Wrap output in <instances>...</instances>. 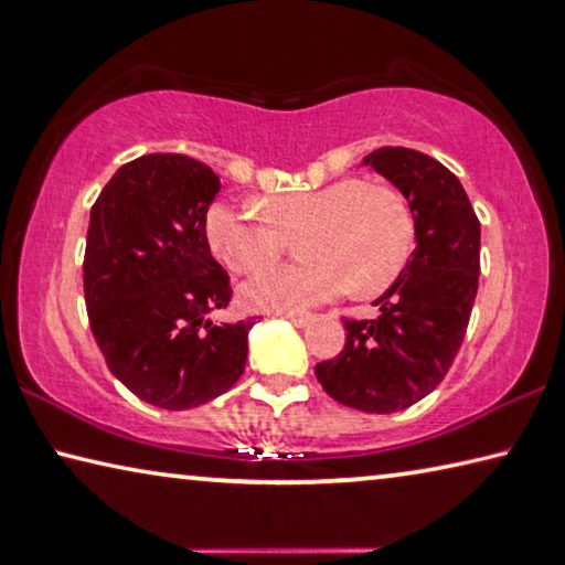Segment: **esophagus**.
Listing matches in <instances>:
<instances>
[{
  "instance_id": "1",
  "label": "esophagus",
  "mask_w": 565,
  "mask_h": 565,
  "mask_svg": "<svg viewBox=\"0 0 565 565\" xmlns=\"http://www.w3.org/2000/svg\"><path fill=\"white\" fill-rule=\"evenodd\" d=\"M276 317L289 319L294 327H307L309 324V317L307 315H294V311H279V315H276Z\"/></svg>"
}]
</instances>
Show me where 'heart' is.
Returning a JSON list of instances; mask_svg holds the SVG:
<instances>
[{
  "label": "heart",
  "instance_id": "obj_1",
  "mask_svg": "<svg viewBox=\"0 0 565 565\" xmlns=\"http://www.w3.org/2000/svg\"><path fill=\"white\" fill-rule=\"evenodd\" d=\"M256 209L213 203L203 228L213 254L234 274L258 271L299 236L307 266L268 268L241 286L250 309L307 311L354 286L372 297L397 279L415 244V221L395 188L339 178L307 191L271 195Z\"/></svg>",
  "mask_w": 565,
  "mask_h": 565
}]
</instances>
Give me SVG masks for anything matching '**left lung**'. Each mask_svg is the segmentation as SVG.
I'll use <instances>...</instances> for the list:
<instances>
[{
    "mask_svg": "<svg viewBox=\"0 0 565 565\" xmlns=\"http://www.w3.org/2000/svg\"><path fill=\"white\" fill-rule=\"evenodd\" d=\"M364 166L407 199L415 250L374 299L377 319H347L344 349L315 372L342 405L390 415L427 397L452 366L478 294L480 221L455 173L419 150L380 148Z\"/></svg>",
    "mask_w": 565,
    "mask_h": 565,
    "instance_id": "obj_1",
    "label": "left lung"
}]
</instances>
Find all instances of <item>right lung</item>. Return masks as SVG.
I'll list each match as a JSON object with an SVG mask.
<instances>
[{
    "mask_svg": "<svg viewBox=\"0 0 565 565\" xmlns=\"http://www.w3.org/2000/svg\"><path fill=\"white\" fill-rule=\"evenodd\" d=\"M218 191L201 160L153 153L118 168L89 211V329L107 370L148 405L199 407L244 374L254 319H211L231 301L203 228Z\"/></svg>",
    "mask_w": 565,
    "mask_h": 565,
    "instance_id": "add662e5",
    "label": "right lung"
}]
</instances>
